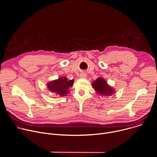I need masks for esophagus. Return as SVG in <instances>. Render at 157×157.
Wrapping results in <instances>:
<instances>
[{
    "instance_id": "34e87169",
    "label": "esophagus",
    "mask_w": 157,
    "mask_h": 157,
    "mask_svg": "<svg viewBox=\"0 0 157 157\" xmlns=\"http://www.w3.org/2000/svg\"><path fill=\"white\" fill-rule=\"evenodd\" d=\"M86 77H87V75H86V74L84 73H81V74L80 75V76H79V78H82V79H85V78H86Z\"/></svg>"
}]
</instances>
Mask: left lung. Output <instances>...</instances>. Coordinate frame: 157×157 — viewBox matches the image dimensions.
Wrapping results in <instances>:
<instances>
[{
    "label": "left lung",
    "mask_w": 157,
    "mask_h": 157,
    "mask_svg": "<svg viewBox=\"0 0 157 157\" xmlns=\"http://www.w3.org/2000/svg\"><path fill=\"white\" fill-rule=\"evenodd\" d=\"M92 86L96 93L102 96H111L115 94L114 89L109 85L107 81L102 78L99 77L92 83Z\"/></svg>",
    "instance_id": "1"
}]
</instances>
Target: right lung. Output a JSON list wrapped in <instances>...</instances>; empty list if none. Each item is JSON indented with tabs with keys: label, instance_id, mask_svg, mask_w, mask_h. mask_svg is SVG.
Instances as JSON below:
<instances>
[{
	"label": "right lung",
	"instance_id": "1",
	"mask_svg": "<svg viewBox=\"0 0 157 157\" xmlns=\"http://www.w3.org/2000/svg\"><path fill=\"white\" fill-rule=\"evenodd\" d=\"M74 83L73 80H68L67 78L60 77L58 79L50 81L47 83L48 90L52 93H55L59 96H65L70 92L69 89L72 87Z\"/></svg>",
	"mask_w": 157,
	"mask_h": 157
}]
</instances>
